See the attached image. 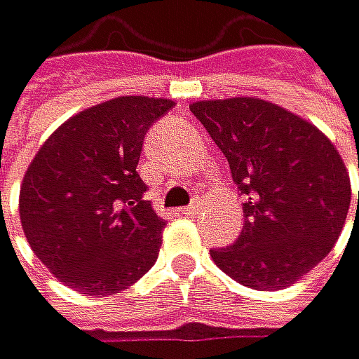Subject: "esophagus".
Returning <instances> with one entry per match:
<instances>
[{
    "instance_id": "obj_1",
    "label": "esophagus",
    "mask_w": 359,
    "mask_h": 359,
    "mask_svg": "<svg viewBox=\"0 0 359 359\" xmlns=\"http://www.w3.org/2000/svg\"><path fill=\"white\" fill-rule=\"evenodd\" d=\"M200 210H202V204L195 200L193 204L184 206V208H182V213H184V215H197V213H200Z\"/></svg>"
}]
</instances>
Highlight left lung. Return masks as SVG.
Here are the masks:
<instances>
[{
	"mask_svg": "<svg viewBox=\"0 0 359 359\" xmlns=\"http://www.w3.org/2000/svg\"><path fill=\"white\" fill-rule=\"evenodd\" d=\"M191 113L246 195L242 235L210 257L248 289L291 286L329 255L346 222L351 182L340 153L311 121L257 97L195 102Z\"/></svg>",
	"mask_w": 359,
	"mask_h": 359,
	"instance_id": "1",
	"label": "left lung"
}]
</instances>
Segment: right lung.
I'll list each match as a JSON object with an SVG mask.
<instances>
[{
    "label": "right lung",
    "instance_id": "add662e5",
    "mask_svg": "<svg viewBox=\"0 0 359 359\" xmlns=\"http://www.w3.org/2000/svg\"><path fill=\"white\" fill-rule=\"evenodd\" d=\"M170 100L115 97L77 113L30 162L19 217L33 253L86 295H115L149 271L162 246L159 217L137 175L144 135Z\"/></svg>",
    "mask_w": 359,
    "mask_h": 359
}]
</instances>
